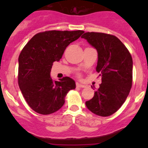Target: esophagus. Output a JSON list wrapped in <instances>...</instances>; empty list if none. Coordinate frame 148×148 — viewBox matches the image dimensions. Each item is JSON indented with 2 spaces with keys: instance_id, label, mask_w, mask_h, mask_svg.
I'll use <instances>...</instances> for the list:
<instances>
[{
  "instance_id": "34e87169",
  "label": "esophagus",
  "mask_w": 148,
  "mask_h": 148,
  "mask_svg": "<svg viewBox=\"0 0 148 148\" xmlns=\"http://www.w3.org/2000/svg\"><path fill=\"white\" fill-rule=\"evenodd\" d=\"M76 87H85L86 86L84 85V84H82L78 83V82H77V83H76Z\"/></svg>"
}]
</instances>
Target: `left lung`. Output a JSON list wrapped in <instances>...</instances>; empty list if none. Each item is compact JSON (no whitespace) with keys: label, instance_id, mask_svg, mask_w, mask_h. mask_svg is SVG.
Listing matches in <instances>:
<instances>
[{"label":"left lung","instance_id":"obj_1","mask_svg":"<svg viewBox=\"0 0 148 148\" xmlns=\"http://www.w3.org/2000/svg\"><path fill=\"white\" fill-rule=\"evenodd\" d=\"M98 53L95 70L101 84L92 99L86 101L89 110L109 116L121 107L129 95L133 80V59L117 37L102 32H85L82 36Z\"/></svg>","mask_w":148,"mask_h":148}]
</instances>
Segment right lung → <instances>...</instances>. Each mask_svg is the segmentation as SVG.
Instances as JSON below:
<instances>
[{
    "label": "right lung",
    "instance_id": "obj_1",
    "mask_svg": "<svg viewBox=\"0 0 148 148\" xmlns=\"http://www.w3.org/2000/svg\"><path fill=\"white\" fill-rule=\"evenodd\" d=\"M82 30L39 32L30 39L18 58V85L26 101L36 113L49 115L64 104V98L75 88V81L64 77L53 81L50 72L70 43L84 33Z\"/></svg>",
    "mask_w": 148,
    "mask_h": 148
}]
</instances>
